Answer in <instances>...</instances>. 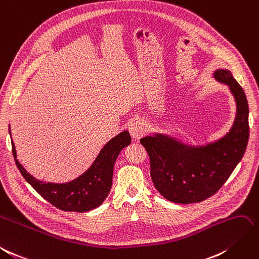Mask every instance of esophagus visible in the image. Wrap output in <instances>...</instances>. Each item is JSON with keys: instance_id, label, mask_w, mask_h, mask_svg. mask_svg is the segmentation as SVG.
I'll list each match as a JSON object with an SVG mask.
<instances>
[{"instance_id": "esophagus-1", "label": "esophagus", "mask_w": 259, "mask_h": 259, "mask_svg": "<svg viewBox=\"0 0 259 259\" xmlns=\"http://www.w3.org/2000/svg\"><path fill=\"white\" fill-rule=\"evenodd\" d=\"M128 131H130V134L133 138L139 139L146 134L147 125L143 120H135L130 124Z\"/></svg>"}]
</instances>
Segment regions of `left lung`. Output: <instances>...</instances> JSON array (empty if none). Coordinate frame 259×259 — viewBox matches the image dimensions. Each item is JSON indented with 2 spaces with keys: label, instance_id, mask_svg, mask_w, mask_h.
Returning <instances> with one entry per match:
<instances>
[{
  "label": "left lung",
  "instance_id": "1",
  "mask_svg": "<svg viewBox=\"0 0 259 259\" xmlns=\"http://www.w3.org/2000/svg\"><path fill=\"white\" fill-rule=\"evenodd\" d=\"M212 77L229 87L235 101V117L227 134L202 145L185 144L159 132L141 139L149 155L153 185L165 199L177 204L199 202L218 192L241 161L247 146L245 93L228 68H217Z\"/></svg>",
  "mask_w": 259,
  "mask_h": 259
}]
</instances>
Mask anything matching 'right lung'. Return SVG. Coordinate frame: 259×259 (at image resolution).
Segmentation results:
<instances>
[{"instance_id":"right-lung-1","label":"right lung","mask_w":259,"mask_h":259,"mask_svg":"<svg viewBox=\"0 0 259 259\" xmlns=\"http://www.w3.org/2000/svg\"><path fill=\"white\" fill-rule=\"evenodd\" d=\"M9 132L11 135L10 126ZM11 142L13 156L18 170L38 194L61 210L85 212L99 207L108 197L112 186L113 166L118 153L131 144L132 139L127 131L120 133L103 146L87 171L66 183L44 182L32 177L19 163L13 139Z\"/></svg>"}]
</instances>
